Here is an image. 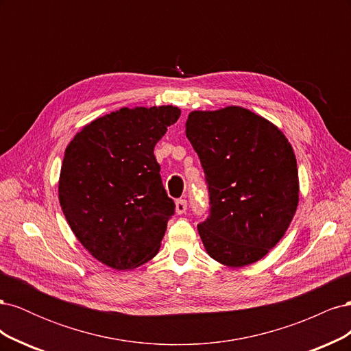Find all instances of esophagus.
Listing matches in <instances>:
<instances>
[{
	"instance_id": "obj_1",
	"label": "esophagus",
	"mask_w": 351,
	"mask_h": 351,
	"mask_svg": "<svg viewBox=\"0 0 351 351\" xmlns=\"http://www.w3.org/2000/svg\"><path fill=\"white\" fill-rule=\"evenodd\" d=\"M186 210H187V200L186 199H178L176 202V212L178 215H182V214H186Z\"/></svg>"
}]
</instances>
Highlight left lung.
Instances as JSON below:
<instances>
[{
	"label": "left lung",
	"instance_id": "8db88e82",
	"mask_svg": "<svg viewBox=\"0 0 351 351\" xmlns=\"http://www.w3.org/2000/svg\"><path fill=\"white\" fill-rule=\"evenodd\" d=\"M186 136L205 171L209 217L197 226L212 259L230 268L261 261L299 205V173L277 125L236 107L192 111Z\"/></svg>",
	"mask_w": 351,
	"mask_h": 351
}]
</instances>
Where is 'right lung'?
<instances>
[{"mask_svg": "<svg viewBox=\"0 0 351 351\" xmlns=\"http://www.w3.org/2000/svg\"><path fill=\"white\" fill-rule=\"evenodd\" d=\"M182 111L120 108L86 124L64 152L58 199L71 231L95 259L125 271L151 261L174 214L155 145Z\"/></svg>", "mask_w": 351, "mask_h": 351, "instance_id": "add662e5", "label": "right lung"}]
</instances>
